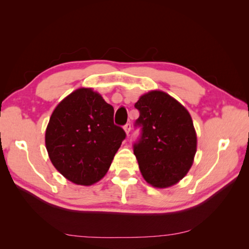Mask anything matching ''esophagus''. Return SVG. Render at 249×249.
Listing matches in <instances>:
<instances>
[{"label":"esophagus","instance_id":"obj_1","mask_svg":"<svg viewBox=\"0 0 249 249\" xmlns=\"http://www.w3.org/2000/svg\"><path fill=\"white\" fill-rule=\"evenodd\" d=\"M130 129H131V125H130V123H127V124H125L124 125V130H125V133H126V135H129V133H130Z\"/></svg>","mask_w":249,"mask_h":249}]
</instances>
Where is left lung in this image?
Returning <instances> with one entry per match:
<instances>
[{"label":"left lung","instance_id":"left-lung-1","mask_svg":"<svg viewBox=\"0 0 249 249\" xmlns=\"http://www.w3.org/2000/svg\"><path fill=\"white\" fill-rule=\"evenodd\" d=\"M139 118L135 126L141 134L134 154L144 179L166 188L189 171L197 151V136L188 111L165 92L151 91L135 104Z\"/></svg>","mask_w":249,"mask_h":249}]
</instances>
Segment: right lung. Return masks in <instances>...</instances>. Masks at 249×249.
<instances>
[{"label": "right lung", "mask_w": 249, "mask_h": 249, "mask_svg": "<svg viewBox=\"0 0 249 249\" xmlns=\"http://www.w3.org/2000/svg\"><path fill=\"white\" fill-rule=\"evenodd\" d=\"M114 109L92 89H78L56 106L46 129L51 162L71 182L89 186L102 179L125 139Z\"/></svg>", "instance_id": "add662e5"}]
</instances>
